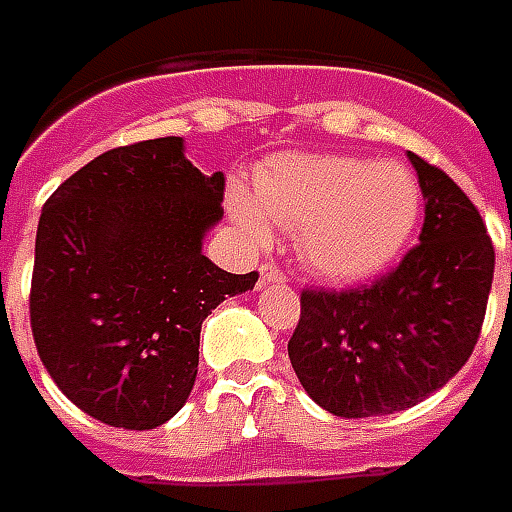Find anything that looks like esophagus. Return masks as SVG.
<instances>
[{
	"instance_id": "obj_1",
	"label": "esophagus",
	"mask_w": 512,
	"mask_h": 512,
	"mask_svg": "<svg viewBox=\"0 0 512 512\" xmlns=\"http://www.w3.org/2000/svg\"><path fill=\"white\" fill-rule=\"evenodd\" d=\"M259 281L262 284H286V275L281 267H275V264H262L259 267Z\"/></svg>"
}]
</instances>
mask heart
<instances>
[{
    "instance_id": "1",
    "label": "heart",
    "mask_w": 512,
    "mask_h": 512,
    "mask_svg": "<svg viewBox=\"0 0 512 512\" xmlns=\"http://www.w3.org/2000/svg\"><path fill=\"white\" fill-rule=\"evenodd\" d=\"M228 215L253 245L295 231L303 270L331 284L380 273L411 237L419 181L400 162L353 154H281L256 170L253 192L231 184Z\"/></svg>"
}]
</instances>
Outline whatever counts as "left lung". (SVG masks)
I'll return each instance as SVG.
<instances>
[{
	"label": "left lung",
	"instance_id": "left-lung-1",
	"mask_svg": "<svg viewBox=\"0 0 512 512\" xmlns=\"http://www.w3.org/2000/svg\"><path fill=\"white\" fill-rule=\"evenodd\" d=\"M424 195L419 245L364 289L300 295L289 361L333 416L408 411L469 361L494 284V245L480 212L444 170L408 154Z\"/></svg>",
	"mask_w": 512,
	"mask_h": 512
}]
</instances>
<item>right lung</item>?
<instances>
[{"label": "right lung", "mask_w": 512, "mask_h": 512, "mask_svg": "<svg viewBox=\"0 0 512 512\" xmlns=\"http://www.w3.org/2000/svg\"><path fill=\"white\" fill-rule=\"evenodd\" d=\"M223 187L181 137H157L96 157L43 206L32 336L57 389L93 419L123 430L173 419L195 386L201 322L259 281L204 256Z\"/></svg>", "instance_id": "obj_1"}]
</instances>
